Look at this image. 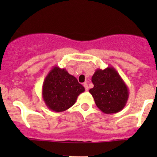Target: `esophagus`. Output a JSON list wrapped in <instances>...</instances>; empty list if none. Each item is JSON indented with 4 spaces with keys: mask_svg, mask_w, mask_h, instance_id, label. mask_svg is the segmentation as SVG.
Instances as JSON below:
<instances>
[{
    "mask_svg": "<svg viewBox=\"0 0 157 157\" xmlns=\"http://www.w3.org/2000/svg\"><path fill=\"white\" fill-rule=\"evenodd\" d=\"M83 86L85 87V90H86V91H88L89 90V86H88V84L86 83H83Z\"/></svg>",
    "mask_w": 157,
    "mask_h": 157,
    "instance_id": "34e87169",
    "label": "esophagus"
}]
</instances>
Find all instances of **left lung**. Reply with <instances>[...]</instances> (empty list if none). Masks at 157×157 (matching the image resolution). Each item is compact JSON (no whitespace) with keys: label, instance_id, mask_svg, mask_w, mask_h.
I'll list each match as a JSON object with an SVG mask.
<instances>
[{"label":"left lung","instance_id":"1","mask_svg":"<svg viewBox=\"0 0 157 157\" xmlns=\"http://www.w3.org/2000/svg\"><path fill=\"white\" fill-rule=\"evenodd\" d=\"M92 82L94 86L89 92L103 113H117L124 109L129 96L128 88L113 67L96 70Z\"/></svg>","mask_w":157,"mask_h":157}]
</instances>
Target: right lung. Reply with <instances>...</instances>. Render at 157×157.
Masks as SVG:
<instances>
[{
	"label": "right lung",
	"mask_w": 157,
	"mask_h": 157,
	"mask_svg": "<svg viewBox=\"0 0 157 157\" xmlns=\"http://www.w3.org/2000/svg\"><path fill=\"white\" fill-rule=\"evenodd\" d=\"M85 89L66 69L54 66L42 84V99L50 110L61 112L71 108Z\"/></svg>",
	"instance_id": "right-lung-1"
}]
</instances>
